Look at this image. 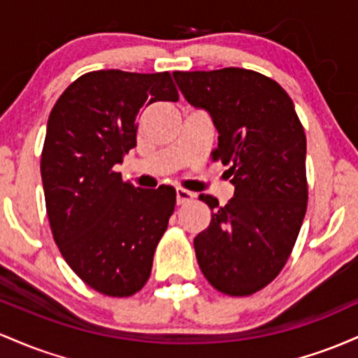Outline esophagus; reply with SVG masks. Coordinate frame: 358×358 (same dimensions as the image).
Listing matches in <instances>:
<instances>
[{
  "instance_id": "1",
  "label": "esophagus",
  "mask_w": 358,
  "mask_h": 358,
  "mask_svg": "<svg viewBox=\"0 0 358 358\" xmlns=\"http://www.w3.org/2000/svg\"><path fill=\"white\" fill-rule=\"evenodd\" d=\"M192 198H194V194H192L191 191L182 189V187H178V189H176V201H178V204L189 203Z\"/></svg>"
}]
</instances>
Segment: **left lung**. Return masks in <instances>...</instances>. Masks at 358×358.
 I'll use <instances>...</instances> for the list:
<instances>
[{
  "label": "left lung",
  "mask_w": 358,
  "mask_h": 358,
  "mask_svg": "<svg viewBox=\"0 0 358 358\" xmlns=\"http://www.w3.org/2000/svg\"><path fill=\"white\" fill-rule=\"evenodd\" d=\"M180 92L218 130L213 159L235 186L228 204L201 194L211 223L194 238L210 284L230 296L266 287L286 266L308 206L306 135L292 99L267 76L240 67L174 72Z\"/></svg>",
  "instance_id": "obj_1"
}]
</instances>
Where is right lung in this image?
<instances>
[{"mask_svg": "<svg viewBox=\"0 0 358 358\" xmlns=\"http://www.w3.org/2000/svg\"><path fill=\"white\" fill-rule=\"evenodd\" d=\"M169 72L92 71L52 108L40 172L52 235L87 286L113 298L140 291L176 206L174 187L138 189L115 171L136 145V118L178 101Z\"/></svg>", "mask_w": 358, "mask_h": 358, "instance_id": "obj_1", "label": "right lung"}]
</instances>
